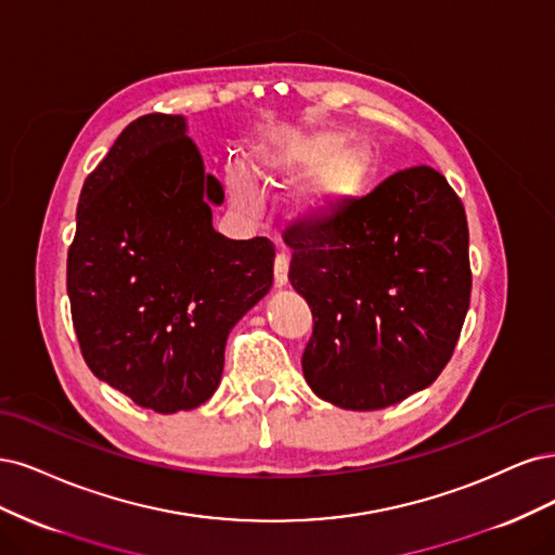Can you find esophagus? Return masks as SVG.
<instances>
[{
    "label": "esophagus",
    "instance_id": "esophagus-1",
    "mask_svg": "<svg viewBox=\"0 0 555 555\" xmlns=\"http://www.w3.org/2000/svg\"><path fill=\"white\" fill-rule=\"evenodd\" d=\"M288 267H291V258L288 254H276V260H274V283L276 288H283L285 283H288Z\"/></svg>",
    "mask_w": 555,
    "mask_h": 555
}]
</instances>
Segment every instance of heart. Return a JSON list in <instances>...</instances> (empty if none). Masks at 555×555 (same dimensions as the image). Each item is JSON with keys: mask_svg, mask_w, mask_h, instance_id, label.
Masks as SVG:
<instances>
[{"mask_svg": "<svg viewBox=\"0 0 555 555\" xmlns=\"http://www.w3.org/2000/svg\"><path fill=\"white\" fill-rule=\"evenodd\" d=\"M341 131L285 133L258 145L248 160V172L267 186L291 184L311 175L291 201L293 217L307 225H330L362 198L373 175L369 147L352 142ZM230 198L242 211L258 205L254 184L240 170L228 175Z\"/></svg>", "mask_w": 555, "mask_h": 555, "instance_id": "b5f03b06", "label": "heart"}]
</instances>
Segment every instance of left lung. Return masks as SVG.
I'll use <instances>...</instances> for the list:
<instances>
[{
  "mask_svg": "<svg viewBox=\"0 0 555 555\" xmlns=\"http://www.w3.org/2000/svg\"><path fill=\"white\" fill-rule=\"evenodd\" d=\"M283 240L313 313L301 369L320 399L380 410L438 378L473 285L466 209L438 170H399L341 219L297 223Z\"/></svg>",
  "mask_w": 555,
  "mask_h": 555,
  "instance_id": "left-lung-1",
  "label": "left lung"
}]
</instances>
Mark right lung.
Listing matches in <instances>:
<instances>
[{
	"label": "right lung",
	"instance_id": "obj_1",
	"mask_svg": "<svg viewBox=\"0 0 555 555\" xmlns=\"http://www.w3.org/2000/svg\"><path fill=\"white\" fill-rule=\"evenodd\" d=\"M223 186L182 115L138 117L80 191L66 291L99 380L154 413L217 391L237 320L270 293L274 244L211 225Z\"/></svg>",
	"mask_w": 555,
	"mask_h": 555
}]
</instances>
